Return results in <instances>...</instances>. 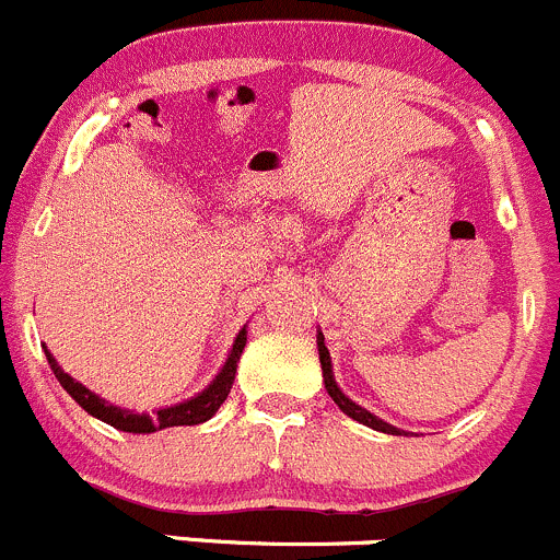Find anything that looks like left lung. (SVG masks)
<instances>
[{"label": "left lung", "instance_id": "8db88e82", "mask_svg": "<svg viewBox=\"0 0 560 560\" xmlns=\"http://www.w3.org/2000/svg\"><path fill=\"white\" fill-rule=\"evenodd\" d=\"M317 350H319V363H323L325 390H328L330 399H334L336 405H339L341 412H347V416H350L352 421H358V424L372 427V430L385 432V435H405V432L396 430V427L385 424L383 418H377V416H374V412H369L366 407L355 405V401H352L350 396L341 394V388H339V385H336V380H334V366H330V352H328V347H325V336L323 334H317Z\"/></svg>", "mask_w": 560, "mask_h": 560}]
</instances>
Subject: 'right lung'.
Segmentation results:
<instances>
[{
    "instance_id": "obj_1",
    "label": "right lung",
    "mask_w": 560,
    "mask_h": 560,
    "mask_svg": "<svg viewBox=\"0 0 560 560\" xmlns=\"http://www.w3.org/2000/svg\"><path fill=\"white\" fill-rule=\"evenodd\" d=\"M243 347H246V325H243L241 334L235 336V345H232L230 358H226V363L221 366V372L215 374L213 383H210L202 394L191 396V399L180 401V405L161 407V410H153V412L125 410V407H117V405H112V401L101 399V396L92 394L86 385H81L79 380L70 377V374L65 372L57 361H54V355L46 350V347H43V350H46L48 366H51L54 377L59 380V385H62V388L68 390V394L73 396V399L79 401V405L84 407L90 416L101 418V421H106V424H112L114 430H119V432L150 435V432L166 430V427H194V424H202V421H208V418H213L215 410H219V407L224 405L226 396H230L232 380H235L237 361H241Z\"/></svg>"
}]
</instances>
